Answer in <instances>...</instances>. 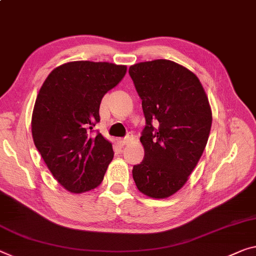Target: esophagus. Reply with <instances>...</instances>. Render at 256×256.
<instances>
[{
	"label": "esophagus",
	"mask_w": 256,
	"mask_h": 256,
	"mask_svg": "<svg viewBox=\"0 0 256 256\" xmlns=\"http://www.w3.org/2000/svg\"><path fill=\"white\" fill-rule=\"evenodd\" d=\"M134 140V136L132 135V132H128V135L124 137V138H122V140H119V143L122 145H126V144H128V143H130V142Z\"/></svg>",
	"instance_id": "obj_1"
}]
</instances>
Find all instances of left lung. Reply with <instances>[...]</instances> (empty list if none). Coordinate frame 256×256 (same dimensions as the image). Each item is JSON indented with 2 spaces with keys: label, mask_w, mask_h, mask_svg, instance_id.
Returning a JSON list of instances; mask_svg holds the SVG:
<instances>
[{
  "label": "left lung",
  "mask_w": 256,
  "mask_h": 256,
  "mask_svg": "<svg viewBox=\"0 0 256 256\" xmlns=\"http://www.w3.org/2000/svg\"><path fill=\"white\" fill-rule=\"evenodd\" d=\"M129 76L142 100L146 124L144 159L132 168L142 194L162 199L186 183L202 156L212 127V111L199 78L167 60L138 62Z\"/></svg>",
  "instance_id": "8db88e82"
}]
</instances>
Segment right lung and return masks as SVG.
Returning a JSON list of instances; mask_svg holds the SVG:
<instances>
[{
  "label": "right lung",
  "instance_id": "obj_1",
  "mask_svg": "<svg viewBox=\"0 0 256 256\" xmlns=\"http://www.w3.org/2000/svg\"><path fill=\"white\" fill-rule=\"evenodd\" d=\"M127 68L112 62H70L51 72L32 114L35 146L60 186L72 194L90 191L104 178L114 156L100 132V105L122 80Z\"/></svg>",
  "mask_w": 256,
  "mask_h": 256
}]
</instances>
